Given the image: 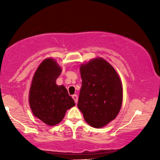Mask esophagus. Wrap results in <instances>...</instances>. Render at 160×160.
Masks as SVG:
<instances>
[{"label": "esophagus", "instance_id": "34e87169", "mask_svg": "<svg viewBox=\"0 0 160 160\" xmlns=\"http://www.w3.org/2000/svg\"><path fill=\"white\" fill-rule=\"evenodd\" d=\"M72 98H73L74 101H75L76 103H77V102H78V95H73V96H72Z\"/></svg>", "mask_w": 160, "mask_h": 160}]
</instances>
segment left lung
<instances>
[{"instance_id": "8db88e82", "label": "left lung", "mask_w": 160, "mask_h": 160, "mask_svg": "<svg viewBox=\"0 0 160 160\" xmlns=\"http://www.w3.org/2000/svg\"><path fill=\"white\" fill-rule=\"evenodd\" d=\"M82 86L78 108L89 125L101 128L115 119L123 100V87L119 74L102 58L80 65Z\"/></svg>"}]
</instances>
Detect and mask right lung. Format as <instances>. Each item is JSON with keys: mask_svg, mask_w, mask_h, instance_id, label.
Wrapping results in <instances>:
<instances>
[{"mask_svg": "<svg viewBox=\"0 0 160 160\" xmlns=\"http://www.w3.org/2000/svg\"><path fill=\"white\" fill-rule=\"evenodd\" d=\"M62 72L56 60L48 58L37 68L29 91V105L32 114L49 126H55L67 110L75 106L64 85L56 84Z\"/></svg>", "mask_w": 160, "mask_h": 160, "instance_id": "1", "label": "right lung"}]
</instances>
